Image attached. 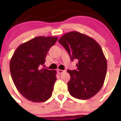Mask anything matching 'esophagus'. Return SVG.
I'll return each mask as SVG.
<instances>
[{"mask_svg":"<svg viewBox=\"0 0 121 121\" xmlns=\"http://www.w3.org/2000/svg\"><path fill=\"white\" fill-rule=\"evenodd\" d=\"M57 72L59 74H63L64 73H65V72H66V70H61V69H58Z\"/></svg>","mask_w":121,"mask_h":121,"instance_id":"1","label":"esophagus"}]
</instances>
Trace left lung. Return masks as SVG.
Masks as SVG:
<instances>
[{"mask_svg": "<svg viewBox=\"0 0 121 121\" xmlns=\"http://www.w3.org/2000/svg\"><path fill=\"white\" fill-rule=\"evenodd\" d=\"M68 52L70 60H77L76 70H67L70 76L68 89L72 97L89 99L103 86L107 71V61L98 43L76 31L66 33L59 40Z\"/></svg>", "mask_w": 121, "mask_h": 121, "instance_id": "8db88e82", "label": "left lung"}]
</instances>
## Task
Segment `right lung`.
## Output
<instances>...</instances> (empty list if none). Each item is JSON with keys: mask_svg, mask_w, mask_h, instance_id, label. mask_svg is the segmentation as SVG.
<instances>
[{"mask_svg": "<svg viewBox=\"0 0 121 121\" xmlns=\"http://www.w3.org/2000/svg\"><path fill=\"white\" fill-rule=\"evenodd\" d=\"M57 37H35L17 47L10 60L11 74L18 91L29 101L43 102L52 96L56 71L40 68Z\"/></svg>", "mask_w": 121, "mask_h": 121, "instance_id": "1", "label": "right lung"}]
</instances>
